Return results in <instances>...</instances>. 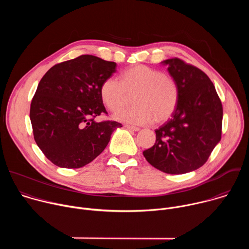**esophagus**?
Segmentation results:
<instances>
[{"instance_id":"obj_1","label":"esophagus","mask_w":249,"mask_h":249,"mask_svg":"<svg viewBox=\"0 0 249 249\" xmlns=\"http://www.w3.org/2000/svg\"><path fill=\"white\" fill-rule=\"evenodd\" d=\"M126 129L128 130H131V131H139L140 128L139 127H136V126H132V125H125L124 126Z\"/></svg>"}]
</instances>
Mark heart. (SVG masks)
Listing matches in <instances>:
<instances>
[{
    "label": "heart",
    "instance_id": "heart-1",
    "mask_svg": "<svg viewBox=\"0 0 249 249\" xmlns=\"http://www.w3.org/2000/svg\"><path fill=\"white\" fill-rule=\"evenodd\" d=\"M131 95L135 105L116 113V119L137 125L153 120L161 124L176 110L179 89L172 76L146 65H135L124 71L120 81L109 77L100 86L101 99L111 111L121 109Z\"/></svg>",
    "mask_w": 249,
    "mask_h": 249
}]
</instances>
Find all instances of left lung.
<instances>
[{
	"label": "left lung",
	"mask_w": 249,
	"mask_h": 249,
	"mask_svg": "<svg viewBox=\"0 0 249 249\" xmlns=\"http://www.w3.org/2000/svg\"><path fill=\"white\" fill-rule=\"evenodd\" d=\"M163 63L178 85L179 100L172 118L155 131V145L143 155L160 171L183 174L201 167L221 141L223 105L202 70L176 57Z\"/></svg>",
	"instance_id": "8db88e82"
}]
</instances>
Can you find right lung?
Returning a JSON list of instances; mask_svg holds the SVG:
<instances>
[{
    "label": "right lung",
    "mask_w": 249,
    "mask_h": 249,
    "mask_svg": "<svg viewBox=\"0 0 249 249\" xmlns=\"http://www.w3.org/2000/svg\"><path fill=\"white\" fill-rule=\"evenodd\" d=\"M116 72V63L92 55L54 65L43 76L31 100L33 137L55 165L80 168L106 148L116 121L96 122L107 114L101 96L102 82Z\"/></svg>",
    "instance_id": "right-lung-1"
}]
</instances>
